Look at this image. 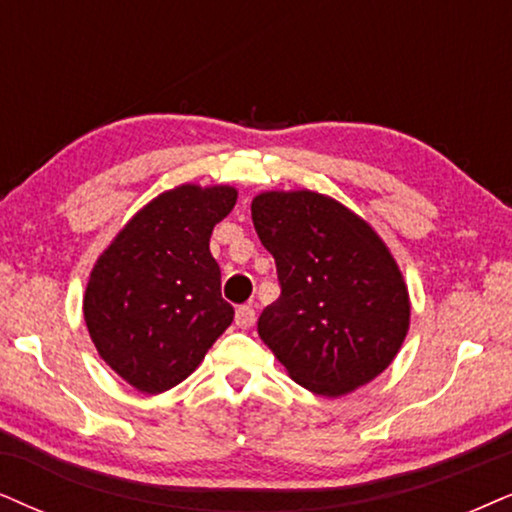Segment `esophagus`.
Instances as JSON below:
<instances>
[{
    "label": "esophagus",
    "instance_id": "esophagus-1",
    "mask_svg": "<svg viewBox=\"0 0 512 512\" xmlns=\"http://www.w3.org/2000/svg\"><path fill=\"white\" fill-rule=\"evenodd\" d=\"M255 323V309L250 304H243V307L236 309V326L238 328H250Z\"/></svg>",
    "mask_w": 512,
    "mask_h": 512
}]
</instances>
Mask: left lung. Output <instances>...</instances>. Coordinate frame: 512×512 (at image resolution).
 Returning <instances> with one entry per match:
<instances>
[{
    "instance_id": "8db88e82",
    "label": "left lung",
    "mask_w": 512,
    "mask_h": 512,
    "mask_svg": "<svg viewBox=\"0 0 512 512\" xmlns=\"http://www.w3.org/2000/svg\"><path fill=\"white\" fill-rule=\"evenodd\" d=\"M252 224L276 260L281 297L257 333L297 385L342 397L371 383L409 331L404 276L364 219L314 191H267Z\"/></svg>"
}]
</instances>
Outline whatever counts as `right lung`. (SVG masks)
I'll use <instances>...</instances> for the list:
<instances>
[{
	"instance_id": "add662e5",
	"label": "right lung",
	"mask_w": 512,
	"mask_h": 512,
	"mask_svg": "<svg viewBox=\"0 0 512 512\" xmlns=\"http://www.w3.org/2000/svg\"><path fill=\"white\" fill-rule=\"evenodd\" d=\"M236 198L234 186L160 193L96 260L84 321L99 357L139 392L158 394L189 378L234 321L210 236Z\"/></svg>"
}]
</instances>
